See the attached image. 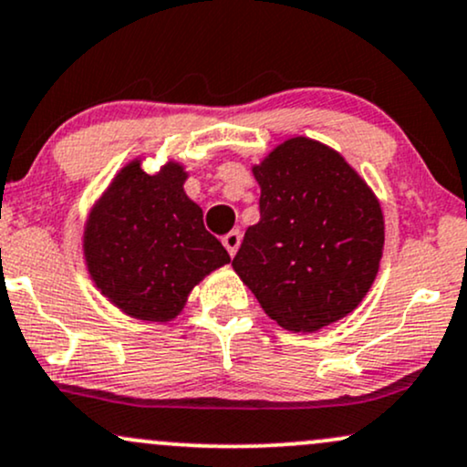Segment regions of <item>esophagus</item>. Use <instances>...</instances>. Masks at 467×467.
I'll use <instances>...</instances> for the list:
<instances>
[{
  "label": "esophagus",
  "instance_id": "obj_1",
  "mask_svg": "<svg viewBox=\"0 0 467 467\" xmlns=\"http://www.w3.org/2000/svg\"><path fill=\"white\" fill-rule=\"evenodd\" d=\"M223 244L224 249L229 251V255H235V251H238L240 246V232H229L227 235H223Z\"/></svg>",
  "mask_w": 467,
  "mask_h": 467
}]
</instances>
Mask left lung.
<instances>
[{
	"mask_svg": "<svg viewBox=\"0 0 467 467\" xmlns=\"http://www.w3.org/2000/svg\"><path fill=\"white\" fill-rule=\"evenodd\" d=\"M260 223L232 266L284 330L343 319L374 284L385 244L380 202L337 150L308 137L279 144L254 168Z\"/></svg>",
	"mask_w": 467,
	"mask_h": 467,
	"instance_id": "obj_1",
	"label": "left lung"
}]
</instances>
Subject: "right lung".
<instances>
[{"label": "right lung", "mask_w": 467, "mask_h": 467, "mask_svg": "<svg viewBox=\"0 0 467 467\" xmlns=\"http://www.w3.org/2000/svg\"><path fill=\"white\" fill-rule=\"evenodd\" d=\"M185 179L179 163L146 174L130 161L87 221L82 246L91 279L135 319H174L190 290L232 260L183 192Z\"/></svg>", "instance_id": "right-lung-1"}]
</instances>
